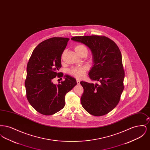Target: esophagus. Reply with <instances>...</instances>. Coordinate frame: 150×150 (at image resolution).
Returning a JSON list of instances; mask_svg holds the SVG:
<instances>
[{"instance_id": "esophagus-1", "label": "esophagus", "mask_w": 150, "mask_h": 150, "mask_svg": "<svg viewBox=\"0 0 150 150\" xmlns=\"http://www.w3.org/2000/svg\"><path fill=\"white\" fill-rule=\"evenodd\" d=\"M76 83H77V84H80V80H79V79H76Z\"/></svg>"}]
</instances>
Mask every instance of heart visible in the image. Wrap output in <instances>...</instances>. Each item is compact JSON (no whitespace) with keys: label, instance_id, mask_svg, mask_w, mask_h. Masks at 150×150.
<instances>
[{"label":"heart","instance_id":"1","mask_svg":"<svg viewBox=\"0 0 150 150\" xmlns=\"http://www.w3.org/2000/svg\"><path fill=\"white\" fill-rule=\"evenodd\" d=\"M84 50H86V48L83 45L78 44L75 47V50L79 54L80 53L81 51ZM88 69H89V67L86 64L82 65V66H73L69 70V74H70L71 75L76 78L81 79L85 76L86 72L88 70Z\"/></svg>","mask_w":150,"mask_h":150}]
</instances>
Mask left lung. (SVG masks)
I'll return each instance as SVG.
<instances>
[{
  "mask_svg": "<svg viewBox=\"0 0 150 150\" xmlns=\"http://www.w3.org/2000/svg\"><path fill=\"white\" fill-rule=\"evenodd\" d=\"M71 40L83 43L92 51L94 64L89 77L98 81L80 82L84 88L81 105L94 116L107 114L119 103L124 88L121 52L113 40L105 36H74Z\"/></svg>",
  "mask_w": 150,
  "mask_h": 150,
  "instance_id": "obj_1",
  "label": "left lung"
}]
</instances>
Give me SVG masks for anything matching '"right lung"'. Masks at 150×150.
I'll return each mask as SVG.
<instances>
[{
	"mask_svg": "<svg viewBox=\"0 0 150 150\" xmlns=\"http://www.w3.org/2000/svg\"><path fill=\"white\" fill-rule=\"evenodd\" d=\"M70 39L53 37L39 44L29 59L25 81L26 97L30 104L38 112L44 115L54 114L64 107L65 96L77 84L76 79L64 76V81L56 85V76L62 67L61 56Z\"/></svg>",
	"mask_w": 150,
	"mask_h": 150,
	"instance_id": "right-lung-1",
	"label": "right lung"
}]
</instances>
